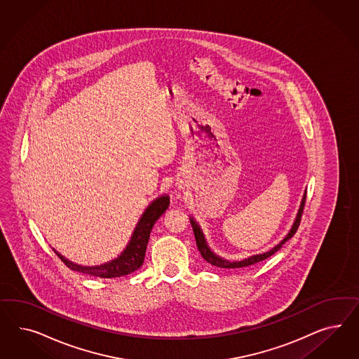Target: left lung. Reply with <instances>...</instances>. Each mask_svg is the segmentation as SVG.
Listing matches in <instances>:
<instances>
[{"label": "left lung", "mask_w": 359, "mask_h": 359, "mask_svg": "<svg viewBox=\"0 0 359 359\" xmlns=\"http://www.w3.org/2000/svg\"><path fill=\"white\" fill-rule=\"evenodd\" d=\"M305 195H306V194H305ZM305 195L304 197H303V201H302V205H300V209H299V213H297V217H296V221H294V226L291 229V231L287 234V237L283 239L282 242H280L279 245H276L272 250L267 251V252H263V254H258V255H254V257H250V258L243 259V261L241 262L225 261V259H222V258L217 257L216 254H213V252L210 251V249L207 246V242H205V238H204L203 231L200 230L198 225L196 224L195 221H194V219H191V225H192L194 233H195L196 245H197V249L200 251L201 257H203L208 263H210L212 266L221 267V269H239V267H248V266H251V264H254V263H258V262L267 259L269 257H271L272 254H275L276 251L279 250V249L282 248L283 245H284L288 239L294 237L296 230H297L299 225H300L302 216H303V210H304L305 205Z\"/></svg>", "instance_id": "obj_1"}]
</instances>
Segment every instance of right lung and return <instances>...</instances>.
I'll return each mask as SVG.
<instances>
[{
  "instance_id": "1",
  "label": "right lung",
  "mask_w": 359,
  "mask_h": 359,
  "mask_svg": "<svg viewBox=\"0 0 359 359\" xmlns=\"http://www.w3.org/2000/svg\"><path fill=\"white\" fill-rule=\"evenodd\" d=\"M168 207H170L168 196H162L151 203L146 209V212L143 213L137 228L134 230L128 248L114 261L101 264V266L87 267V266H79L72 262L67 261L65 257H62L59 252L54 250L55 254L62 259L68 269H71L74 271L83 272L87 275L97 276V278H107V279L129 275L131 272L137 271L143 264L152 226L168 209Z\"/></svg>"
}]
</instances>
